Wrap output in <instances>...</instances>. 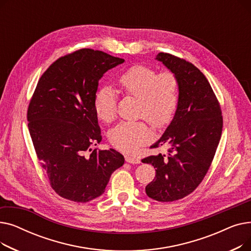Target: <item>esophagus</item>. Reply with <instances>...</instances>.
I'll return each mask as SVG.
<instances>
[{
	"instance_id": "esophagus-1",
	"label": "esophagus",
	"mask_w": 251,
	"mask_h": 251,
	"mask_svg": "<svg viewBox=\"0 0 251 251\" xmlns=\"http://www.w3.org/2000/svg\"><path fill=\"white\" fill-rule=\"evenodd\" d=\"M125 161L127 163H130V164H139L140 163L139 157L132 156V155H126L125 156Z\"/></svg>"
}]
</instances>
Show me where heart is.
Masks as SVG:
<instances>
[{
  "label": "heart",
  "instance_id": "b5f03b06",
  "mask_svg": "<svg viewBox=\"0 0 251 251\" xmlns=\"http://www.w3.org/2000/svg\"><path fill=\"white\" fill-rule=\"evenodd\" d=\"M118 84L127 97L138 100L136 117L147 120L155 128L168 125L177 110L179 100V80L170 70L157 73L149 66L135 65L118 78ZM97 116L105 123L116 118L117 100L110 86L100 87L95 97ZM151 138V130L143 121L123 122L109 133V140L123 151H135Z\"/></svg>",
  "mask_w": 251,
  "mask_h": 251
}]
</instances>
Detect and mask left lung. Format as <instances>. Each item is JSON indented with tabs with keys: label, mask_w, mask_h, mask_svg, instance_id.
Masks as SVG:
<instances>
[{
	"label": "left lung",
	"mask_w": 251,
	"mask_h": 251,
	"mask_svg": "<svg viewBox=\"0 0 251 251\" xmlns=\"http://www.w3.org/2000/svg\"><path fill=\"white\" fill-rule=\"evenodd\" d=\"M156 60L178 77L179 100L172 122L151 147L166 144L167 152L141 162L155 168V177L146 187L148 196L169 202L189 195L203 180L219 146L223 116L212 86L192 63L168 52H160Z\"/></svg>",
	"instance_id": "obj_1"
}]
</instances>
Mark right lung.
I'll return each mask as SVG.
<instances>
[{"label": "right lung", "mask_w": 251, "mask_h": 251, "mask_svg": "<svg viewBox=\"0 0 251 251\" xmlns=\"http://www.w3.org/2000/svg\"><path fill=\"white\" fill-rule=\"evenodd\" d=\"M124 59L80 49L59 58L39 78L27 109L28 129L50 187L63 199L87 202L100 196L123 166L115 150H92L101 141L94 101L99 81Z\"/></svg>", "instance_id": "obj_1"}]
</instances>
